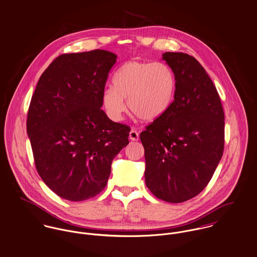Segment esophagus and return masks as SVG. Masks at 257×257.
I'll return each instance as SVG.
<instances>
[{"label": "esophagus", "instance_id": "esophagus-1", "mask_svg": "<svg viewBox=\"0 0 257 257\" xmlns=\"http://www.w3.org/2000/svg\"><path fill=\"white\" fill-rule=\"evenodd\" d=\"M129 138L132 141H138L139 140V133L135 129H132L129 133Z\"/></svg>", "mask_w": 257, "mask_h": 257}]
</instances>
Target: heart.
I'll list each match as a JSON object with an SVG mask.
<instances>
[{
    "label": "heart",
    "instance_id": "heart-1",
    "mask_svg": "<svg viewBox=\"0 0 257 257\" xmlns=\"http://www.w3.org/2000/svg\"><path fill=\"white\" fill-rule=\"evenodd\" d=\"M176 79L164 62L129 61L113 77V86L102 91L101 101L107 115L114 121L122 119L128 107L144 120H155L165 114L172 103Z\"/></svg>",
    "mask_w": 257,
    "mask_h": 257
}]
</instances>
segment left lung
Wrapping results in <instances>:
<instances>
[{"mask_svg":"<svg viewBox=\"0 0 257 257\" xmlns=\"http://www.w3.org/2000/svg\"><path fill=\"white\" fill-rule=\"evenodd\" d=\"M163 59L176 79L168 111L145 127V180L159 199L181 203L208 185L223 156L225 114L221 98L199 62L186 53Z\"/></svg>","mask_w":257,"mask_h":257,"instance_id":"1","label":"left lung"}]
</instances>
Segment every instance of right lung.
<instances>
[{"label":"right lung","mask_w":257,"mask_h":257,"mask_svg":"<svg viewBox=\"0 0 257 257\" xmlns=\"http://www.w3.org/2000/svg\"><path fill=\"white\" fill-rule=\"evenodd\" d=\"M116 57L100 49L60 55L32 94L27 130L35 168L61 198L78 202L100 193L112 160L129 144L130 127L101 109Z\"/></svg>","instance_id":"right-lung-1"}]
</instances>
